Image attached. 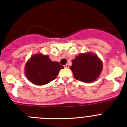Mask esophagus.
I'll return each mask as SVG.
<instances>
[{"label":"esophagus","instance_id":"34e87169","mask_svg":"<svg viewBox=\"0 0 127 127\" xmlns=\"http://www.w3.org/2000/svg\"><path fill=\"white\" fill-rule=\"evenodd\" d=\"M69 66H70V65L69 64H65L64 65V67L65 68H69Z\"/></svg>","mask_w":127,"mask_h":127}]
</instances>
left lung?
<instances>
[{
	"label": "left lung",
	"instance_id": "1",
	"mask_svg": "<svg viewBox=\"0 0 127 127\" xmlns=\"http://www.w3.org/2000/svg\"><path fill=\"white\" fill-rule=\"evenodd\" d=\"M70 67L75 79L85 83L94 81L102 70V64L97 55L80 54L72 60Z\"/></svg>",
	"mask_w": 127,
	"mask_h": 127
}]
</instances>
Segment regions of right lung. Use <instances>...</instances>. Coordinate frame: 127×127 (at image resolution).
<instances>
[{"instance_id":"obj_1","label":"right lung","mask_w":127,"mask_h":127,"mask_svg":"<svg viewBox=\"0 0 127 127\" xmlns=\"http://www.w3.org/2000/svg\"><path fill=\"white\" fill-rule=\"evenodd\" d=\"M64 67L59 62H53L48 55H33L25 65L27 77L34 85H43L56 79Z\"/></svg>"}]
</instances>
